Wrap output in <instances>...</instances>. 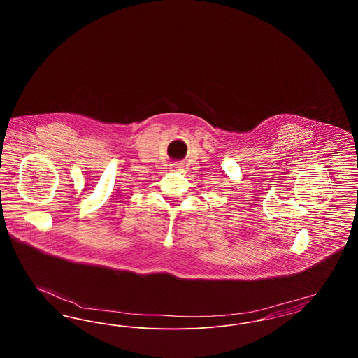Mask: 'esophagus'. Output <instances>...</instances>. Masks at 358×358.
Returning <instances> with one entry per match:
<instances>
[{
	"mask_svg": "<svg viewBox=\"0 0 358 358\" xmlns=\"http://www.w3.org/2000/svg\"><path fill=\"white\" fill-rule=\"evenodd\" d=\"M176 166H178V165H176Z\"/></svg>",
	"mask_w": 358,
	"mask_h": 358,
	"instance_id": "34e87169",
	"label": "esophagus"
}]
</instances>
